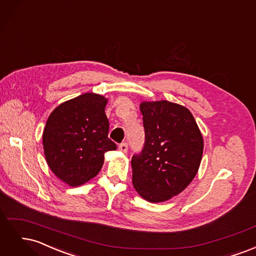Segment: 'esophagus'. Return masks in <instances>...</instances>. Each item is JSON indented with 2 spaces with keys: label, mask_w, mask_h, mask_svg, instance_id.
Here are the masks:
<instances>
[{
  "label": "esophagus",
  "mask_w": 256,
  "mask_h": 256,
  "mask_svg": "<svg viewBox=\"0 0 256 256\" xmlns=\"http://www.w3.org/2000/svg\"><path fill=\"white\" fill-rule=\"evenodd\" d=\"M118 150H120V152H127V150H128V144L127 143H120V145H118Z\"/></svg>",
  "instance_id": "34e87169"
}]
</instances>
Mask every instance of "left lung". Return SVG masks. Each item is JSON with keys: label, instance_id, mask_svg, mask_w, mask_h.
<instances>
[{"label": "left lung", "instance_id": "1", "mask_svg": "<svg viewBox=\"0 0 256 256\" xmlns=\"http://www.w3.org/2000/svg\"><path fill=\"white\" fill-rule=\"evenodd\" d=\"M145 130L142 152L131 159L132 184L150 203L180 194L196 177L204 142L191 112L180 104L144 102L140 104Z\"/></svg>", "mask_w": 256, "mask_h": 256}]
</instances>
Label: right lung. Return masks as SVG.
<instances>
[{
  "instance_id": "right-lung-1",
  "label": "right lung",
  "mask_w": 256,
  "mask_h": 256,
  "mask_svg": "<svg viewBox=\"0 0 256 256\" xmlns=\"http://www.w3.org/2000/svg\"><path fill=\"white\" fill-rule=\"evenodd\" d=\"M108 99L86 92L60 104L48 118L42 134L44 157L51 171L72 187L94 178L104 154L115 150L104 113Z\"/></svg>"
}]
</instances>
